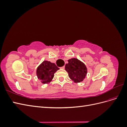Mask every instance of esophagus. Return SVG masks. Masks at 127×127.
<instances>
[{
  "mask_svg": "<svg viewBox=\"0 0 127 127\" xmlns=\"http://www.w3.org/2000/svg\"><path fill=\"white\" fill-rule=\"evenodd\" d=\"M60 68L62 69H64V66H63V67H61Z\"/></svg>",
  "mask_w": 127,
  "mask_h": 127,
  "instance_id": "34e87169",
  "label": "esophagus"
}]
</instances>
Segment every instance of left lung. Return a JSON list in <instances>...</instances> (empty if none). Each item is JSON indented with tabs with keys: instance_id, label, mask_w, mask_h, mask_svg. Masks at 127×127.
<instances>
[{
	"instance_id": "8db88e82",
	"label": "left lung",
	"mask_w": 127,
	"mask_h": 127,
	"mask_svg": "<svg viewBox=\"0 0 127 127\" xmlns=\"http://www.w3.org/2000/svg\"><path fill=\"white\" fill-rule=\"evenodd\" d=\"M65 70L68 73L69 77L76 83L83 82L87 74V68L84 63L77 58L68 60Z\"/></svg>"
}]
</instances>
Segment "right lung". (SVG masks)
<instances>
[{
	"mask_svg": "<svg viewBox=\"0 0 127 127\" xmlns=\"http://www.w3.org/2000/svg\"><path fill=\"white\" fill-rule=\"evenodd\" d=\"M59 69L55 63L44 60L36 69L37 77L41 80L42 84H49L54 77L55 73Z\"/></svg>",
	"mask_w": 127,
	"mask_h": 127,
	"instance_id": "obj_1",
	"label": "right lung"
}]
</instances>
